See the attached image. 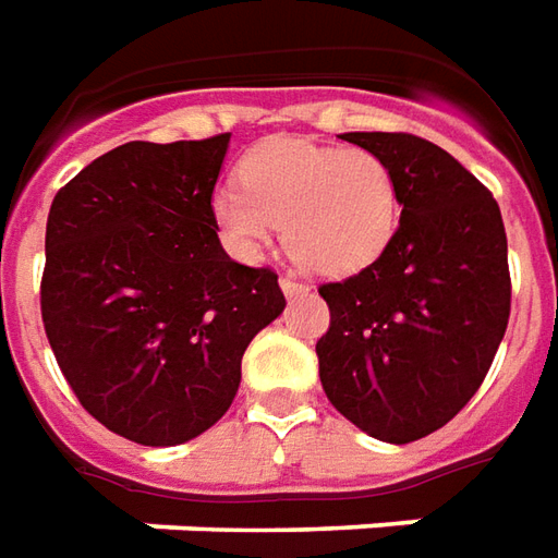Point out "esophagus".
<instances>
[{"instance_id":"esophagus-1","label":"esophagus","mask_w":558,"mask_h":558,"mask_svg":"<svg viewBox=\"0 0 558 558\" xmlns=\"http://www.w3.org/2000/svg\"><path fill=\"white\" fill-rule=\"evenodd\" d=\"M280 290L287 295H302L308 293V287L302 283V280H295L293 275H280Z\"/></svg>"}]
</instances>
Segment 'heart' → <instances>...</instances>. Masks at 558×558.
<instances>
[{
    "mask_svg": "<svg viewBox=\"0 0 558 558\" xmlns=\"http://www.w3.org/2000/svg\"><path fill=\"white\" fill-rule=\"evenodd\" d=\"M238 183L210 198L222 238L256 256L280 226L290 259L311 275L342 278L366 268L400 222L393 170L360 146L271 140L241 161Z\"/></svg>",
    "mask_w": 558,
    "mask_h": 558,
    "instance_id": "b5f03b06",
    "label": "heart"
}]
</instances>
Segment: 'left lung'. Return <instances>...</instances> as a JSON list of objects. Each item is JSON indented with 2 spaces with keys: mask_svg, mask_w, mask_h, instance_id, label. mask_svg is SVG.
<instances>
[{
  "mask_svg": "<svg viewBox=\"0 0 558 558\" xmlns=\"http://www.w3.org/2000/svg\"><path fill=\"white\" fill-rule=\"evenodd\" d=\"M342 140L388 161L403 214L373 265L320 283V381L360 430L412 442L468 407L498 354L510 320L504 219L486 185L430 140Z\"/></svg>",
  "mask_w": 558,
  "mask_h": 558,
  "instance_id": "obj_1",
  "label": "left lung"
}]
</instances>
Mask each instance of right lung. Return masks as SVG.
<instances>
[{
  "instance_id": "right-lung-1",
  "label": "right lung",
  "mask_w": 558,
  "mask_h": 558,
  "mask_svg": "<svg viewBox=\"0 0 558 558\" xmlns=\"http://www.w3.org/2000/svg\"><path fill=\"white\" fill-rule=\"evenodd\" d=\"M229 134L124 143L75 173L45 229L41 324L78 403L140 446L214 427L287 299L229 259L210 214Z\"/></svg>"
}]
</instances>
